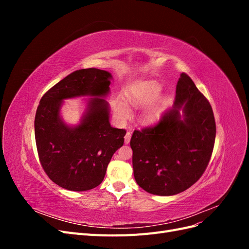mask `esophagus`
<instances>
[{
	"mask_svg": "<svg viewBox=\"0 0 249 249\" xmlns=\"http://www.w3.org/2000/svg\"><path fill=\"white\" fill-rule=\"evenodd\" d=\"M131 136H132V132H126L125 136H124V143L125 144H127V143H130V140H131Z\"/></svg>",
	"mask_w": 249,
	"mask_h": 249,
	"instance_id": "34e87169",
	"label": "esophagus"
}]
</instances>
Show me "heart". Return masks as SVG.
Here are the masks:
<instances>
[{"label":"heart","mask_w":249,"mask_h":249,"mask_svg":"<svg viewBox=\"0 0 249 249\" xmlns=\"http://www.w3.org/2000/svg\"><path fill=\"white\" fill-rule=\"evenodd\" d=\"M161 92V86L154 81L140 82L132 85L126 91L127 100L136 107H146L141 115V120L144 124H154L160 119L165 111V101L156 99ZM114 110L119 118H125L130 114L127 103L118 97L114 102Z\"/></svg>","instance_id":"obj_1"}]
</instances>
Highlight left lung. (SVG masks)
Returning a JSON list of instances; mask_svg holds the SVG:
<instances>
[{"mask_svg":"<svg viewBox=\"0 0 249 249\" xmlns=\"http://www.w3.org/2000/svg\"><path fill=\"white\" fill-rule=\"evenodd\" d=\"M215 136L212 107L183 72L172 108L155 125L135 130L132 135L130 144L137 184L146 192L162 196L187 190L205 172Z\"/></svg>","mask_w":249,"mask_h":249,"instance_id":"8db88e82","label":"left lung"}]
</instances>
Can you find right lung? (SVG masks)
Returning a JSON list of instances; mask_svg holds the SVG:
<instances>
[{
    "instance_id": "right-lung-1",
    "label": "right lung",
    "mask_w": 249,
    "mask_h": 249,
    "mask_svg": "<svg viewBox=\"0 0 249 249\" xmlns=\"http://www.w3.org/2000/svg\"><path fill=\"white\" fill-rule=\"evenodd\" d=\"M111 73L85 69L71 72L43 94L35 115V140L41 166L58 186L87 191L99 186L116 150L124 145L125 130L112 127L109 105ZM90 95L88 109L76 127L59 116L63 99Z\"/></svg>"
}]
</instances>
